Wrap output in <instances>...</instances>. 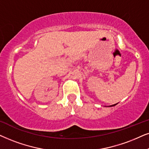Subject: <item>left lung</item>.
Returning a JSON list of instances; mask_svg holds the SVG:
<instances>
[{
  "label": "left lung",
  "instance_id": "8db88e82",
  "mask_svg": "<svg viewBox=\"0 0 149 149\" xmlns=\"http://www.w3.org/2000/svg\"><path fill=\"white\" fill-rule=\"evenodd\" d=\"M115 105H116V104H114V105H112V106H110V107H112V106H115Z\"/></svg>",
  "mask_w": 149,
  "mask_h": 149
}]
</instances>
